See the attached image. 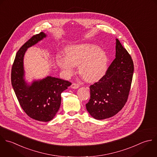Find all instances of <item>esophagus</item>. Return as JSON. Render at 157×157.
I'll return each mask as SVG.
<instances>
[{
	"label": "esophagus",
	"mask_w": 157,
	"mask_h": 157,
	"mask_svg": "<svg viewBox=\"0 0 157 157\" xmlns=\"http://www.w3.org/2000/svg\"><path fill=\"white\" fill-rule=\"evenodd\" d=\"M71 88H73V89H78V88L79 87V84H78V83H76V82H73V83L71 84Z\"/></svg>",
	"instance_id": "esophagus-1"
}]
</instances>
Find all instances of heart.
<instances>
[{
  "instance_id": "1",
  "label": "heart",
  "mask_w": 157,
  "mask_h": 157,
  "mask_svg": "<svg viewBox=\"0 0 157 157\" xmlns=\"http://www.w3.org/2000/svg\"><path fill=\"white\" fill-rule=\"evenodd\" d=\"M66 56H59L56 62L66 77L71 76L78 65V71L88 82H95L101 78L108 69L107 53L97 46L79 44L71 46L66 50Z\"/></svg>"
}]
</instances>
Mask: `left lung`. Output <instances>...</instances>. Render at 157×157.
<instances>
[{
  "label": "left lung",
  "mask_w": 157,
  "mask_h": 157,
  "mask_svg": "<svg viewBox=\"0 0 157 157\" xmlns=\"http://www.w3.org/2000/svg\"><path fill=\"white\" fill-rule=\"evenodd\" d=\"M116 58L105 75L90 85L86 109L94 119L109 118L118 113L127 101L134 71L131 56L116 39Z\"/></svg>",
  "instance_id": "left-lung-1"
}]
</instances>
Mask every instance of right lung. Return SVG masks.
Listing matches in <instances>:
<instances>
[{"mask_svg": "<svg viewBox=\"0 0 157 157\" xmlns=\"http://www.w3.org/2000/svg\"><path fill=\"white\" fill-rule=\"evenodd\" d=\"M44 32L32 36L17 51L11 68V81L19 105L30 118L38 121H51L59 111L61 94L71 83L68 81L48 76L27 85L24 79L23 58L27 49L43 38Z\"/></svg>", "mask_w": 157, "mask_h": 157, "instance_id": "right-lung-1", "label": "right lung"}]
</instances>
